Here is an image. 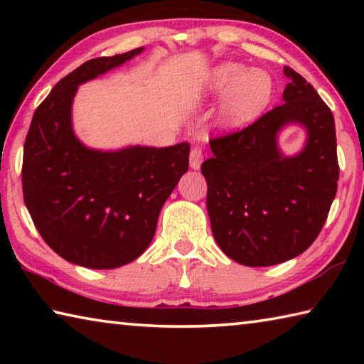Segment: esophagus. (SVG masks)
Returning <instances> with one entry per match:
<instances>
[{"label": "esophagus", "mask_w": 364, "mask_h": 364, "mask_svg": "<svg viewBox=\"0 0 364 364\" xmlns=\"http://www.w3.org/2000/svg\"><path fill=\"white\" fill-rule=\"evenodd\" d=\"M202 160H204V154H202V149H200L199 146H194L193 149H191V154H189V165H191V168L199 170Z\"/></svg>", "instance_id": "esophagus-1"}]
</instances>
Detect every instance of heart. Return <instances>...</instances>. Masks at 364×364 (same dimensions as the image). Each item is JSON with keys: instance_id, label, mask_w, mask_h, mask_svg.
Instances as JSON below:
<instances>
[{"instance_id": "heart-1", "label": "heart", "mask_w": 364, "mask_h": 364, "mask_svg": "<svg viewBox=\"0 0 364 364\" xmlns=\"http://www.w3.org/2000/svg\"><path fill=\"white\" fill-rule=\"evenodd\" d=\"M202 95L220 101V122L231 130L255 122L273 101L274 80L267 70L241 63H221L202 80Z\"/></svg>"}]
</instances>
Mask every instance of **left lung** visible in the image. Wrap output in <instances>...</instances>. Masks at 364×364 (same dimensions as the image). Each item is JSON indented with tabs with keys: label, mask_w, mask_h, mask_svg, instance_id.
Listing matches in <instances>:
<instances>
[{
	"label": "left lung",
	"mask_w": 364,
	"mask_h": 364,
	"mask_svg": "<svg viewBox=\"0 0 364 364\" xmlns=\"http://www.w3.org/2000/svg\"><path fill=\"white\" fill-rule=\"evenodd\" d=\"M282 106L241 132L210 139L202 164L207 212L220 249L245 267H271L300 255L315 242L337 193L334 115L306 80L284 67ZM307 130L299 154L277 147L282 127Z\"/></svg>",
	"instance_id": "1"
}]
</instances>
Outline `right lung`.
<instances>
[{
  "instance_id": "right-lung-1",
  "label": "right lung",
  "mask_w": 364,
  "mask_h": 364,
  "mask_svg": "<svg viewBox=\"0 0 364 364\" xmlns=\"http://www.w3.org/2000/svg\"><path fill=\"white\" fill-rule=\"evenodd\" d=\"M141 51L86 60L59 80L36 107L23 144L22 189L30 217L49 247L85 268H119L143 254L165 200L189 167L188 143L96 151L73 133L78 85Z\"/></svg>"
}]
</instances>
